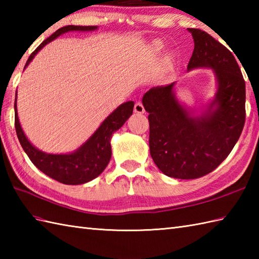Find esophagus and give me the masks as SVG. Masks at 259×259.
Returning <instances> with one entry per match:
<instances>
[{
	"label": "esophagus",
	"mask_w": 259,
	"mask_h": 259,
	"mask_svg": "<svg viewBox=\"0 0 259 259\" xmlns=\"http://www.w3.org/2000/svg\"><path fill=\"white\" fill-rule=\"evenodd\" d=\"M135 112L138 113V114L145 113V107H144V104H142L140 101L136 102V104H135Z\"/></svg>",
	"instance_id": "esophagus-1"
}]
</instances>
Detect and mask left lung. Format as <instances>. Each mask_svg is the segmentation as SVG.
<instances>
[{
    "label": "left lung",
    "instance_id": "1",
    "mask_svg": "<svg viewBox=\"0 0 259 259\" xmlns=\"http://www.w3.org/2000/svg\"><path fill=\"white\" fill-rule=\"evenodd\" d=\"M188 30L195 42L188 70L208 67L217 76L209 111L191 117L176 100L175 82L151 88L142 98L149 113L150 155L164 175L178 179L200 178L216 169L238 141L246 119L245 80L233 53L207 32Z\"/></svg>",
    "mask_w": 259,
    "mask_h": 259
}]
</instances>
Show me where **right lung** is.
I'll use <instances>...</instances> for the list:
<instances>
[{
    "instance_id": "right-lung-1",
    "label": "right lung",
    "mask_w": 259,
    "mask_h": 259,
    "mask_svg": "<svg viewBox=\"0 0 259 259\" xmlns=\"http://www.w3.org/2000/svg\"><path fill=\"white\" fill-rule=\"evenodd\" d=\"M96 29L97 26L95 25H67L61 27V29L54 32L51 36H49L47 40L43 41L31 53L25 67L47 43L51 42L59 35H61L62 33L68 31H92ZM134 107V101H128L121 104L103 121L99 129L83 146L70 155H50V153L37 150L30 144L20 125L18 111H16V99L14 103V124L22 148L37 169H40L43 174L61 184L81 185L95 179L106 169L110 158H111V145H110L111 136L114 131L120 129L133 114Z\"/></svg>"
}]
</instances>
